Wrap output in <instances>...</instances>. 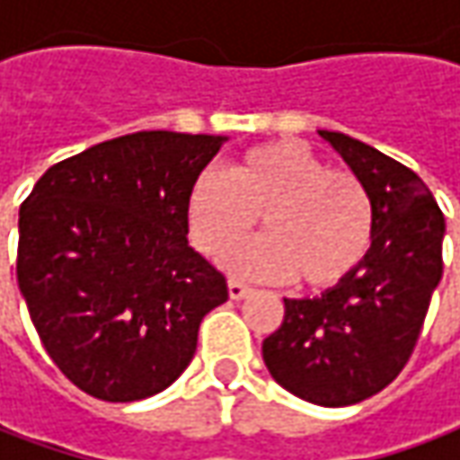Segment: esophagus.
Here are the masks:
<instances>
[{
  "instance_id": "obj_1",
  "label": "esophagus",
  "mask_w": 460,
  "mask_h": 460,
  "mask_svg": "<svg viewBox=\"0 0 460 460\" xmlns=\"http://www.w3.org/2000/svg\"><path fill=\"white\" fill-rule=\"evenodd\" d=\"M248 292H251L248 284H243L238 279H230V281H227V294H230V299H243Z\"/></svg>"
}]
</instances>
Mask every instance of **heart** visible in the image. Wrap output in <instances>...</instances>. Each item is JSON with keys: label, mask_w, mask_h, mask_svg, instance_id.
Here are the masks:
<instances>
[{"label": "heart", "mask_w": 460, "mask_h": 460, "mask_svg": "<svg viewBox=\"0 0 460 460\" xmlns=\"http://www.w3.org/2000/svg\"><path fill=\"white\" fill-rule=\"evenodd\" d=\"M186 215L191 240L207 256L235 248L261 217L266 238L233 251L225 266L271 281L296 276L314 292L353 274L374 235V207L361 179L330 168L296 140L251 148L227 179L199 176Z\"/></svg>", "instance_id": "1"}]
</instances>
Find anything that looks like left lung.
<instances>
[{
	"label": "left lung",
	"mask_w": 460,
	"mask_h": 460,
	"mask_svg": "<svg viewBox=\"0 0 460 460\" xmlns=\"http://www.w3.org/2000/svg\"><path fill=\"white\" fill-rule=\"evenodd\" d=\"M320 137L371 197V248L332 289L284 299V320L263 341V361L294 397L348 407L379 394L410 361L443 276L446 217L415 171L343 133L320 130Z\"/></svg>",
	"instance_id": "obj_1"
}]
</instances>
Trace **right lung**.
Segmentation results:
<instances>
[{"label": "right lung", "mask_w": 460, "mask_h": 460, "mask_svg": "<svg viewBox=\"0 0 460 460\" xmlns=\"http://www.w3.org/2000/svg\"><path fill=\"white\" fill-rule=\"evenodd\" d=\"M225 135L143 130L50 166L20 207L17 284L63 376L104 402L164 392L225 276L186 240L189 191Z\"/></svg>", "instance_id": "1"}]
</instances>
